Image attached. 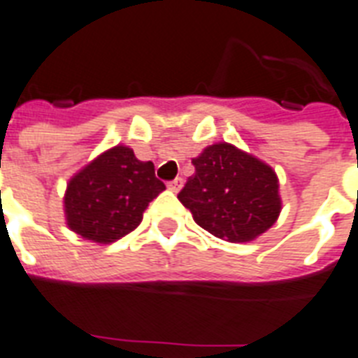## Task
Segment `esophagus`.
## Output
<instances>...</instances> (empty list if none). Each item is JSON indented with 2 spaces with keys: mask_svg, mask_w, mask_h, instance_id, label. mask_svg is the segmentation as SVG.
Instances as JSON below:
<instances>
[{
  "mask_svg": "<svg viewBox=\"0 0 358 358\" xmlns=\"http://www.w3.org/2000/svg\"><path fill=\"white\" fill-rule=\"evenodd\" d=\"M168 188H170L171 192H179L182 188V179L181 177H177V179H173V181L168 182Z\"/></svg>",
  "mask_w": 358,
  "mask_h": 358,
  "instance_id": "obj_1",
  "label": "esophagus"
}]
</instances>
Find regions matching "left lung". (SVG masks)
Masks as SVG:
<instances>
[{
    "label": "left lung",
    "mask_w": 358,
    "mask_h": 358,
    "mask_svg": "<svg viewBox=\"0 0 358 358\" xmlns=\"http://www.w3.org/2000/svg\"><path fill=\"white\" fill-rule=\"evenodd\" d=\"M196 173L179 192L199 227L227 242H250L281 213L275 171L231 144L208 145L192 161Z\"/></svg>",
    "instance_id": "left-lung-1"
}]
</instances>
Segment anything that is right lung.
<instances>
[{"label":"right lung","mask_w":358,"mask_h":358,"mask_svg":"<svg viewBox=\"0 0 358 358\" xmlns=\"http://www.w3.org/2000/svg\"><path fill=\"white\" fill-rule=\"evenodd\" d=\"M153 162L116 145L71 177L66 188L68 227L79 236L110 244L138 227L150 201L164 190Z\"/></svg>","instance_id":"obj_1"}]
</instances>
